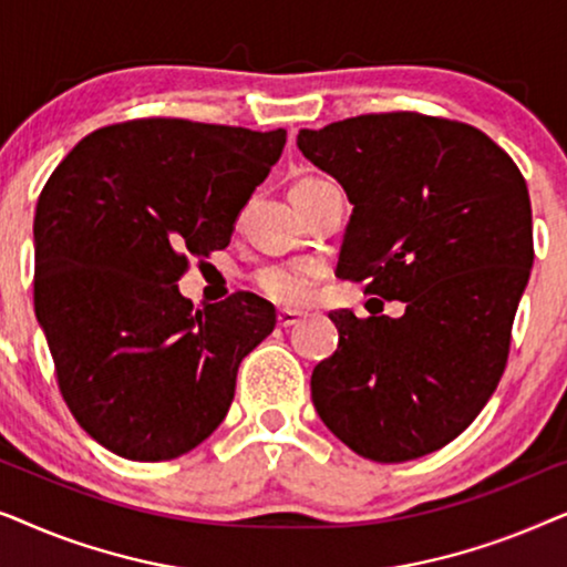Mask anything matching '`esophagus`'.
I'll return each mask as SVG.
<instances>
[{
  "mask_svg": "<svg viewBox=\"0 0 567 567\" xmlns=\"http://www.w3.org/2000/svg\"><path fill=\"white\" fill-rule=\"evenodd\" d=\"M301 320V312H291V309H281L278 312V328H293Z\"/></svg>",
  "mask_w": 567,
  "mask_h": 567,
  "instance_id": "1",
  "label": "esophagus"
}]
</instances>
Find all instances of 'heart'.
<instances>
[{"label": "heart", "instance_id": "1", "mask_svg": "<svg viewBox=\"0 0 567 567\" xmlns=\"http://www.w3.org/2000/svg\"><path fill=\"white\" fill-rule=\"evenodd\" d=\"M324 183L322 177H305L293 188H309V185ZM322 268L317 260L297 258L284 262H270L252 276V286L258 293L274 301L278 307H305L312 299L315 286L320 281Z\"/></svg>", "mask_w": 567, "mask_h": 567}]
</instances>
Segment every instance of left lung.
I'll return each instance as SVG.
<instances>
[{"label": "left lung", "mask_w": 567, "mask_h": 567, "mask_svg": "<svg viewBox=\"0 0 567 567\" xmlns=\"http://www.w3.org/2000/svg\"><path fill=\"white\" fill-rule=\"evenodd\" d=\"M297 144L353 204L338 276L408 305L398 320L330 315L338 351L312 371L317 413L371 462L436 452L506 371L534 262L522 169L480 128L423 113L301 128Z\"/></svg>", "instance_id": "left-lung-1"}]
</instances>
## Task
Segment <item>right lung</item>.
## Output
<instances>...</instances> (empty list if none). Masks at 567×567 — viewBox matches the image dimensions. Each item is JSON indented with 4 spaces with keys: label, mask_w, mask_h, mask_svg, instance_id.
Segmentation results:
<instances>
[{
    "label": "right lung",
    "mask_w": 567,
    "mask_h": 567,
    "mask_svg": "<svg viewBox=\"0 0 567 567\" xmlns=\"http://www.w3.org/2000/svg\"><path fill=\"white\" fill-rule=\"evenodd\" d=\"M286 131L138 118L92 131L35 206V317L76 423L134 462H167L212 436L237 369L276 309L237 291L193 309L190 258L229 245L281 157Z\"/></svg>",
    "instance_id": "obj_1"
}]
</instances>
